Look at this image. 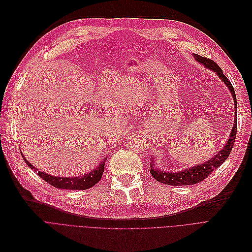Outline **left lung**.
<instances>
[{
	"mask_svg": "<svg viewBox=\"0 0 252 252\" xmlns=\"http://www.w3.org/2000/svg\"><path fill=\"white\" fill-rule=\"evenodd\" d=\"M193 55L198 63L204 65L206 68H209L215 71L231 91V94L233 95V98H234L235 110H236L235 119H234V127L232 129L229 140H227L222 150L220 151L219 154L215 155L213 158H211L210 160L201 165H196L194 167H191V168L186 169L181 172H167L160 169H156L154 167V160H153L154 158H151V174L153 175V177L159 183L169 185V186H189V185H195L202 181H204V179L214 169H217L218 167H220L227 159V157H229L235 143L236 134H237V99H236V94H235L233 85L224 76L221 68L218 65V63H215L212 59L200 56L198 54H193Z\"/></svg>",
	"mask_w": 252,
	"mask_h": 252,
	"instance_id": "left-lung-1",
	"label": "left lung"
}]
</instances>
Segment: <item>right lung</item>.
Segmentation results:
<instances>
[{
    "label": "right lung",
    "instance_id": "1",
    "mask_svg": "<svg viewBox=\"0 0 252 252\" xmlns=\"http://www.w3.org/2000/svg\"><path fill=\"white\" fill-rule=\"evenodd\" d=\"M22 158L29 165V167H31V168L33 169L35 172H38V175L42 177L45 182H47L48 184H50L51 186L57 189H87L96 185L102 177L103 170H104V162H105V159L101 161L97 168L91 171L89 174H85L78 177H61V176L58 177V176H52L45 172L39 171L25 158V156L23 155H22Z\"/></svg>",
    "mask_w": 252,
    "mask_h": 252
}]
</instances>
